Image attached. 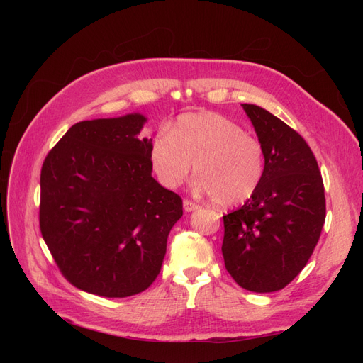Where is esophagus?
I'll use <instances>...</instances> for the list:
<instances>
[{
  "mask_svg": "<svg viewBox=\"0 0 363 363\" xmlns=\"http://www.w3.org/2000/svg\"><path fill=\"white\" fill-rule=\"evenodd\" d=\"M183 207H184L186 212H192V211H196V208H199L200 206L196 204V203H194V201H191V200H184L183 201Z\"/></svg>",
  "mask_w": 363,
  "mask_h": 363,
  "instance_id": "obj_1",
  "label": "esophagus"
}]
</instances>
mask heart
<instances>
[{"label": "heart", "mask_w": 363, "mask_h": 363, "mask_svg": "<svg viewBox=\"0 0 363 363\" xmlns=\"http://www.w3.org/2000/svg\"><path fill=\"white\" fill-rule=\"evenodd\" d=\"M150 160L159 182L169 189L186 182L194 163L196 189L224 207L248 201L267 168L262 142L215 112L180 115L169 133L159 131L151 139Z\"/></svg>", "instance_id": "heart-1"}]
</instances>
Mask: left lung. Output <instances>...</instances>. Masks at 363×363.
<instances>
[{
    "label": "left lung",
    "mask_w": 363,
    "mask_h": 363,
    "mask_svg": "<svg viewBox=\"0 0 363 363\" xmlns=\"http://www.w3.org/2000/svg\"><path fill=\"white\" fill-rule=\"evenodd\" d=\"M265 150V177L242 207L223 216L224 265L240 288L283 289L298 276L325 221L324 183L304 138L255 104H242Z\"/></svg>",
    "instance_id": "left-lung-1"
}]
</instances>
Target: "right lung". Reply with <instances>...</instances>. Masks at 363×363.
Listing matches in <instances>:
<instances>
[{
	"mask_svg": "<svg viewBox=\"0 0 363 363\" xmlns=\"http://www.w3.org/2000/svg\"><path fill=\"white\" fill-rule=\"evenodd\" d=\"M145 118L74 124L40 171L39 227L62 276L107 298L144 292L159 276L180 195L151 177Z\"/></svg>",
	"mask_w": 363,
	"mask_h": 363,
	"instance_id": "1",
	"label": "right lung"
}]
</instances>
